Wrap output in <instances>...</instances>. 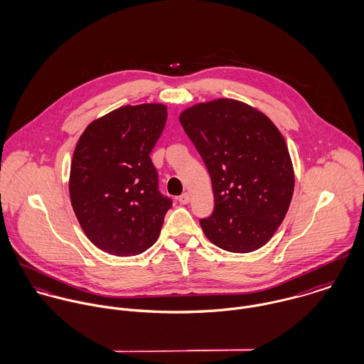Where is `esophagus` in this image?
<instances>
[{"instance_id":"esophagus-1","label":"esophagus","mask_w":364,"mask_h":364,"mask_svg":"<svg viewBox=\"0 0 364 364\" xmlns=\"http://www.w3.org/2000/svg\"><path fill=\"white\" fill-rule=\"evenodd\" d=\"M178 200H179L181 205H188L189 200H191V196H189L188 192H185V193H182V195L178 198Z\"/></svg>"}]
</instances>
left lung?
Instances as JSON below:
<instances>
[{"label": "left lung", "mask_w": 364, "mask_h": 364, "mask_svg": "<svg viewBox=\"0 0 364 364\" xmlns=\"http://www.w3.org/2000/svg\"><path fill=\"white\" fill-rule=\"evenodd\" d=\"M179 122L208 166L214 211L200 220L218 248L259 250L282 224L294 191L286 141L258 109L235 100L193 105Z\"/></svg>", "instance_id": "obj_1"}]
</instances>
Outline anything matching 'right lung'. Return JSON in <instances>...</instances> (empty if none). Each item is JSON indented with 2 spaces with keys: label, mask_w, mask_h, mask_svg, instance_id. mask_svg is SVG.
Instances as JSON below:
<instances>
[{
  "label": "right lung",
  "mask_w": 364,
  "mask_h": 364,
  "mask_svg": "<svg viewBox=\"0 0 364 364\" xmlns=\"http://www.w3.org/2000/svg\"><path fill=\"white\" fill-rule=\"evenodd\" d=\"M166 116L162 104L122 106L91 122L75 146L71 206L88 240L110 255L147 251L172 206L150 158Z\"/></svg>",
  "instance_id": "add662e5"
}]
</instances>
